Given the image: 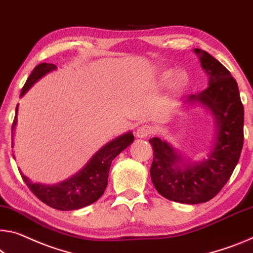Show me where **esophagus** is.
<instances>
[{"mask_svg": "<svg viewBox=\"0 0 253 253\" xmlns=\"http://www.w3.org/2000/svg\"><path fill=\"white\" fill-rule=\"evenodd\" d=\"M153 133H154V128L151 125H142L137 128V130H136V136L139 138H145Z\"/></svg>", "mask_w": 253, "mask_h": 253, "instance_id": "34e87169", "label": "esophagus"}]
</instances>
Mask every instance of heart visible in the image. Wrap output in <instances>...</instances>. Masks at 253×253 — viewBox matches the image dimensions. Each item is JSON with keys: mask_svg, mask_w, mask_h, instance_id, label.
Listing matches in <instances>:
<instances>
[{"mask_svg": "<svg viewBox=\"0 0 253 253\" xmlns=\"http://www.w3.org/2000/svg\"><path fill=\"white\" fill-rule=\"evenodd\" d=\"M181 81H182V78H180V79H179V82H181Z\"/></svg>", "mask_w": 253, "mask_h": 253, "instance_id": "obj_1", "label": "heart"}]
</instances>
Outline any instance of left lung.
<instances>
[{"label": "left lung", "instance_id": "1", "mask_svg": "<svg viewBox=\"0 0 253 253\" xmlns=\"http://www.w3.org/2000/svg\"><path fill=\"white\" fill-rule=\"evenodd\" d=\"M203 69L210 75L208 87L189 95L208 108L217 126V138L208 159L199 163L181 162V156L169 144L151 138L153 162L151 178L164 198L181 204L205 203L225 186L239 162L243 146L244 109L233 76L217 59L196 48Z\"/></svg>", "mask_w": 253, "mask_h": 253}]
</instances>
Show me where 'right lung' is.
<instances>
[{"label": "right lung", "mask_w": 253, "mask_h": 253, "mask_svg": "<svg viewBox=\"0 0 253 253\" xmlns=\"http://www.w3.org/2000/svg\"><path fill=\"white\" fill-rule=\"evenodd\" d=\"M53 70H56L54 64L42 63L36 66L23 85L20 95L22 97L40 78ZM17 112L18 106L12 124V133L17 125ZM133 141L134 135L131 133L119 136L100 148L81 171L65 181L53 186L34 183L23 174H21V177L36 197L46 205L59 211L80 210L97 202L103 195L108 184V175L112 160L127 146H129Z\"/></svg>", "instance_id": "right-lung-1"}]
</instances>
